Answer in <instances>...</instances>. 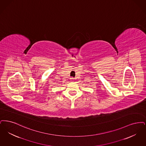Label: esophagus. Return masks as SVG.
I'll use <instances>...</instances> for the list:
<instances>
[{"label": "esophagus", "instance_id": "esophagus-1", "mask_svg": "<svg viewBox=\"0 0 146 146\" xmlns=\"http://www.w3.org/2000/svg\"><path fill=\"white\" fill-rule=\"evenodd\" d=\"M74 78H70V81H71V82H73V81H74Z\"/></svg>", "mask_w": 146, "mask_h": 146}]
</instances>
